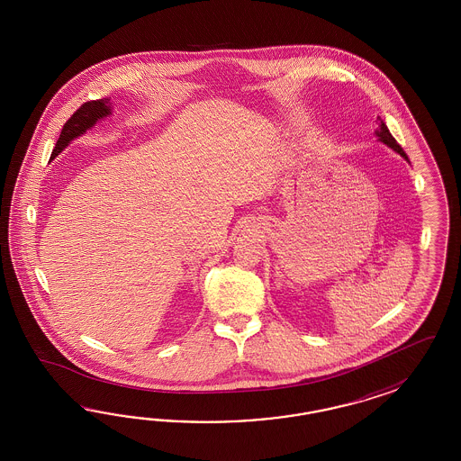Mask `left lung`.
Segmentation results:
<instances>
[{
  "label": "left lung",
  "instance_id": "left-lung-1",
  "mask_svg": "<svg viewBox=\"0 0 461 461\" xmlns=\"http://www.w3.org/2000/svg\"><path fill=\"white\" fill-rule=\"evenodd\" d=\"M378 120V126L377 130H375V135H377L378 141H382L384 145H387L389 149H392L393 152H397V154L401 155V157H404L405 160L409 162V158H407V155H405L404 150H402V147L395 141V139L392 137L391 131H389V128H387V125L380 120V118H377Z\"/></svg>",
  "mask_w": 461,
  "mask_h": 461
}]
</instances>
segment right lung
<instances>
[{
	"label": "right lung",
	"mask_w": 461,
	"mask_h": 461,
	"mask_svg": "<svg viewBox=\"0 0 461 461\" xmlns=\"http://www.w3.org/2000/svg\"><path fill=\"white\" fill-rule=\"evenodd\" d=\"M112 110L113 103L110 98L84 103L83 106L64 123V128L60 131V137L57 140L56 149H54L50 158H56L57 155L60 154L72 140L81 137L103 118L112 114Z\"/></svg>",
	"instance_id": "1"
}]
</instances>
